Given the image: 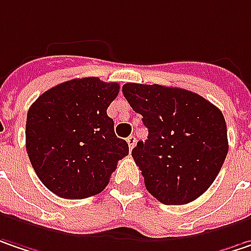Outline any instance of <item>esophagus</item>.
I'll return each mask as SVG.
<instances>
[{
    "mask_svg": "<svg viewBox=\"0 0 251 251\" xmlns=\"http://www.w3.org/2000/svg\"><path fill=\"white\" fill-rule=\"evenodd\" d=\"M126 142H127V145H129V149H133V146H135V143H136V138H135V136H129V138L126 139Z\"/></svg>",
    "mask_w": 251,
    "mask_h": 251,
    "instance_id": "34e87169",
    "label": "esophagus"
}]
</instances>
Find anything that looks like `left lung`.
I'll list each match as a JSON object with an SVG mask.
<instances>
[{
    "label": "left lung",
    "mask_w": 251,
    "mask_h": 251,
    "mask_svg": "<svg viewBox=\"0 0 251 251\" xmlns=\"http://www.w3.org/2000/svg\"><path fill=\"white\" fill-rule=\"evenodd\" d=\"M124 96L142 115L146 142L132 151L148 192L163 204H186L214 182L228 151L222 111L182 88L125 83Z\"/></svg>",
    "instance_id": "1"
}]
</instances>
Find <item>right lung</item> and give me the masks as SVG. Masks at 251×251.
I'll return each instance as SVG.
<instances>
[{
	"label": "right lung",
	"mask_w": 251,
	"mask_h": 251,
	"mask_svg": "<svg viewBox=\"0 0 251 251\" xmlns=\"http://www.w3.org/2000/svg\"><path fill=\"white\" fill-rule=\"evenodd\" d=\"M119 83L99 78L62 82L38 98L26 115V153L39 180L64 199L100 193L118 160L129 153L106 109Z\"/></svg>",
	"instance_id": "obj_1"
}]
</instances>
